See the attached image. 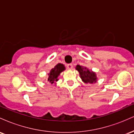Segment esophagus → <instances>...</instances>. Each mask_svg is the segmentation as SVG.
<instances>
[{
    "mask_svg": "<svg viewBox=\"0 0 134 134\" xmlns=\"http://www.w3.org/2000/svg\"><path fill=\"white\" fill-rule=\"evenodd\" d=\"M67 67L69 70H71V69L73 68V65H72V64H69L67 65Z\"/></svg>",
    "mask_w": 134,
    "mask_h": 134,
    "instance_id": "1",
    "label": "esophagus"
}]
</instances>
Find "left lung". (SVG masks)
<instances>
[{"mask_svg":"<svg viewBox=\"0 0 134 134\" xmlns=\"http://www.w3.org/2000/svg\"><path fill=\"white\" fill-rule=\"evenodd\" d=\"M76 69L79 72L81 79L84 83L86 84H94L98 81L96 72L90 70L86 67L77 65Z\"/></svg>","mask_w":134,"mask_h":134,"instance_id":"left-lung-1","label":"left lung"}]
</instances>
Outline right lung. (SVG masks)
Masks as SVG:
<instances>
[{
	"label": "right lung",
	"instance_id": "add662e5",
	"mask_svg": "<svg viewBox=\"0 0 134 134\" xmlns=\"http://www.w3.org/2000/svg\"><path fill=\"white\" fill-rule=\"evenodd\" d=\"M65 70V67L64 64H57L53 68L50 70V72L48 74L47 81L50 84H56V82L58 81V76H60L61 72Z\"/></svg>",
	"mask_w": 134,
	"mask_h": 134
}]
</instances>
